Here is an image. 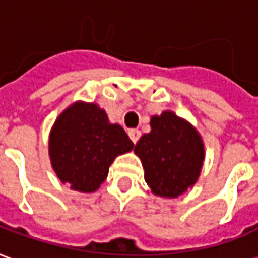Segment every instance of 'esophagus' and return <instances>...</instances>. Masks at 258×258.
Wrapping results in <instances>:
<instances>
[{"label":"esophagus","instance_id":"esophagus-1","mask_svg":"<svg viewBox=\"0 0 258 258\" xmlns=\"http://www.w3.org/2000/svg\"><path fill=\"white\" fill-rule=\"evenodd\" d=\"M128 135H130V138H131V141H133L134 144H137L138 140L141 138V131L137 128H133L128 131Z\"/></svg>","mask_w":258,"mask_h":258}]
</instances>
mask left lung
<instances>
[{"label": "left lung", "instance_id": "left-lung-1", "mask_svg": "<svg viewBox=\"0 0 258 258\" xmlns=\"http://www.w3.org/2000/svg\"><path fill=\"white\" fill-rule=\"evenodd\" d=\"M152 131L137 142L145 181L152 192L163 198H177L198 181L205 159L198 131L173 112L153 116Z\"/></svg>", "mask_w": 258, "mask_h": 258}]
</instances>
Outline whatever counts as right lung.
<instances>
[{
    "instance_id": "add662e5",
    "label": "right lung",
    "mask_w": 258,
    "mask_h": 258,
    "mask_svg": "<svg viewBox=\"0 0 258 258\" xmlns=\"http://www.w3.org/2000/svg\"><path fill=\"white\" fill-rule=\"evenodd\" d=\"M134 148L118 124L95 103L77 102L55 121L49 156L59 179L80 192H94L106 179L114 157Z\"/></svg>"
}]
</instances>
